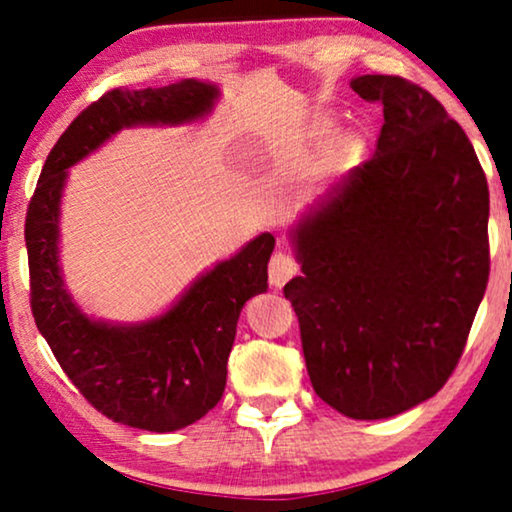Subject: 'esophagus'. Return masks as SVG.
Returning a JSON list of instances; mask_svg holds the SVG:
<instances>
[{
  "label": "esophagus",
  "mask_w": 512,
  "mask_h": 512,
  "mask_svg": "<svg viewBox=\"0 0 512 512\" xmlns=\"http://www.w3.org/2000/svg\"><path fill=\"white\" fill-rule=\"evenodd\" d=\"M296 273H299V263L294 261V256L285 254V251H277V254L270 258L268 277L273 287H282L287 280H292Z\"/></svg>",
  "instance_id": "esophagus-1"
}]
</instances>
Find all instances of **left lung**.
Masks as SVG:
<instances>
[{
	"mask_svg": "<svg viewBox=\"0 0 512 512\" xmlns=\"http://www.w3.org/2000/svg\"><path fill=\"white\" fill-rule=\"evenodd\" d=\"M380 102L375 156L292 227L299 315L315 394L353 420L432 399L468 342L489 280V187L463 128L430 92L358 75Z\"/></svg>",
	"mask_w": 512,
	"mask_h": 512,
	"instance_id": "1",
	"label": "left lung"
}]
</instances>
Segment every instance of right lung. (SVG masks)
Here are the masks:
<instances>
[{
  "label": "right lung",
  "instance_id": "add662e5",
  "mask_svg": "<svg viewBox=\"0 0 512 512\" xmlns=\"http://www.w3.org/2000/svg\"><path fill=\"white\" fill-rule=\"evenodd\" d=\"M218 99V85L194 78L106 92L49 151L25 218L37 330L80 394L106 418L137 430H182L220 401L239 313L251 296L268 289L275 237L263 232L235 256L201 273L166 313L142 323H106L82 311L63 282V187L68 168L123 128L201 121Z\"/></svg>",
  "mask_w": 512,
  "mask_h": 512
}]
</instances>
